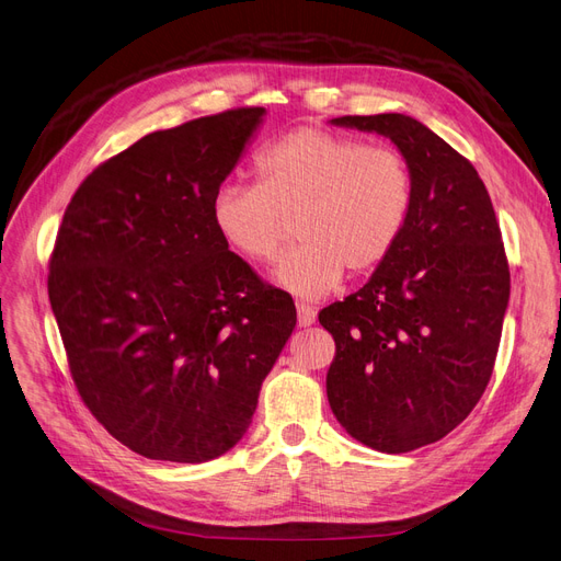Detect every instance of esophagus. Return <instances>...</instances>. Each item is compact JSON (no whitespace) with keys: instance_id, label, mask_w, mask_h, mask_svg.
I'll use <instances>...</instances> for the list:
<instances>
[{"instance_id":"esophagus-1","label":"esophagus","mask_w":561,"mask_h":561,"mask_svg":"<svg viewBox=\"0 0 561 561\" xmlns=\"http://www.w3.org/2000/svg\"><path fill=\"white\" fill-rule=\"evenodd\" d=\"M297 322L299 328H309L316 322V309L309 304H297Z\"/></svg>"}]
</instances>
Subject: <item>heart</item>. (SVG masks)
<instances>
[{
  "label": "heart",
  "instance_id": "heart-1",
  "mask_svg": "<svg viewBox=\"0 0 561 561\" xmlns=\"http://www.w3.org/2000/svg\"><path fill=\"white\" fill-rule=\"evenodd\" d=\"M254 184H222L210 219L250 264L280 257L295 219L301 241L278 268L299 297H322L344 271L360 278L398 248L414 208V171L400 149L322 126H297L252 157Z\"/></svg>",
  "mask_w": 561,
  "mask_h": 561
}]
</instances>
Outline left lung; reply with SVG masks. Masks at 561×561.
I'll return each mask as SVG.
<instances>
[{
  "label": "left lung",
  "mask_w": 561,
  "mask_h": 561,
  "mask_svg": "<svg viewBox=\"0 0 561 561\" xmlns=\"http://www.w3.org/2000/svg\"><path fill=\"white\" fill-rule=\"evenodd\" d=\"M388 135L414 171L393 254L358 293L318 313L334 339L328 400L358 443L404 454L451 433L494 371L511 297L501 227L474 165L404 114L339 116Z\"/></svg>",
  "instance_id": "1"
}]
</instances>
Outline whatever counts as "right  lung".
<instances>
[{
  "label": "right lung",
  "mask_w": 561,
  "mask_h": 561,
  "mask_svg": "<svg viewBox=\"0 0 561 561\" xmlns=\"http://www.w3.org/2000/svg\"><path fill=\"white\" fill-rule=\"evenodd\" d=\"M264 107L157 130L79 184L48 299L89 412L135 454L203 463L248 431L295 301L219 239L210 201Z\"/></svg>",
  "instance_id": "obj_1"
}]
</instances>
